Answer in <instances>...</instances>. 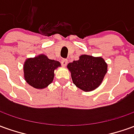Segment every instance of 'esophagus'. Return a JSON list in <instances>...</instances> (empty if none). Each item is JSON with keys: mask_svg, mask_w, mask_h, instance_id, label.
I'll list each match as a JSON object with an SVG mask.
<instances>
[{"mask_svg": "<svg viewBox=\"0 0 134 134\" xmlns=\"http://www.w3.org/2000/svg\"><path fill=\"white\" fill-rule=\"evenodd\" d=\"M61 64H62V65L63 67H65V66L67 64V60L66 59H62V61H61Z\"/></svg>", "mask_w": 134, "mask_h": 134, "instance_id": "esophagus-1", "label": "esophagus"}]
</instances>
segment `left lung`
I'll use <instances>...</instances> for the list:
<instances>
[{"instance_id":"obj_1","label":"left lung","mask_w":134,"mask_h":134,"mask_svg":"<svg viewBox=\"0 0 134 134\" xmlns=\"http://www.w3.org/2000/svg\"><path fill=\"white\" fill-rule=\"evenodd\" d=\"M73 83L84 91H91L99 86L107 71V64L102 57L82 55L80 59L67 65Z\"/></svg>"}]
</instances>
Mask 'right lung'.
I'll return each instance as SVG.
<instances>
[{"label":"right lung","instance_id":"1","mask_svg":"<svg viewBox=\"0 0 134 134\" xmlns=\"http://www.w3.org/2000/svg\"><path fill=\"white\" fill-rule=\"evenodd\" d=\"M59 66L58 61L49 59L45 55L28 59L24 64L25 80L35 88H44L52 83L54 70Z\"/></svg>","mask_w":134,"mask_h":134}]
</instances>
